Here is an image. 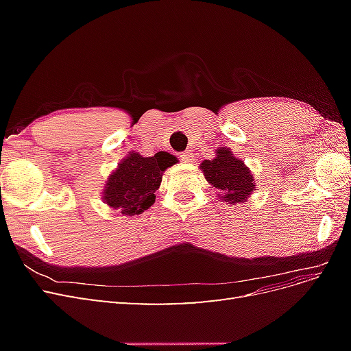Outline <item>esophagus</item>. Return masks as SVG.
Wrapping results in <instances>:
<instances>
[{"label":"esophagus","mask_w":351,"mask_h":351,"mask_svg":"<svg viewBox=\"0 0 351 351\" xmlns=\"http://www.w3.org/2000/svg\"><path fill=\"white\" fill-rule=\"evenodd\" d=\"M180 158H182V161L184 162H190V159H192V152H183L180 155Z\"/></svg>","instance_id":"34e87169"}]
</instances>
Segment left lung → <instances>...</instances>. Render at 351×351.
I'll use <instances>...</instances> for the list:
<instances>
[{
	"label": "left lung",
	"mask_w": 351,
	"mask_h": 351,
	"mask_svg": "<svg viewBox=\"0 0 351 351\" xmlns=\"http://www.w3.org/2000/svg\"><path fill=\"white\" fill-rule=\"evenodd\" d=\"M200 169L206 182L218 190L219 197L230 205L244 204L256 190L250 169L226 146L218 147L214 159H205Z\"/></svg>",
	"instance_id": "8db88e82"
}]
</instances>
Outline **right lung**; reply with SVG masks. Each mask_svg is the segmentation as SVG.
Returning a JSON list of instances; mask_svg holds the SVG:
<instances>
[{"instance_id": "1", "label": "right lung", "mask_w": 351, "mask_h": 351, "mask_svg": "<svg viewBox=\"0 0 351 351\" xmlns=\"http://www.w3.org/2000/svg\"><path fill=\"white\" fill-rule=\"evenodd\" d=\"M177 162L168 152L142 156L130 152L108 177L102 199L110 208L123 215H139L155 204V192L161 186L162 173Z\"/></svg>"}]
</instances>
